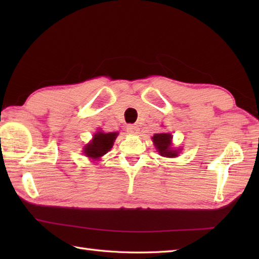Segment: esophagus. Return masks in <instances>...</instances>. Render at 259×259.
<instances>
[{
  "mask_svg": "<svg viewBox=\"0 0 259 259\" xmlns=\"http://www.w3.org/2000/svg\"><path fill=\"white\" fill-rule=\"evenodd\" d=\"M126 133L130 135H138L139 134V128L137 124H128L126 125Z\"/></svg>",
  "mask_w": 259,
  "mask_h": 259,
  "instance_id": "esophagus-1",
  "label": "esophagus"
}]
</instances>
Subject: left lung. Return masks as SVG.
Wrapping results in <instances>:
<instances>
[{
    "mask_svg": "<svg viewBox=\"0 0 259 259\" xmlns=\"http://www.w3.org/2000/svg\"><path fill=\"white\" fill-rule=\"evenodd\" d=\"M151 139L160 156L167 158H175L179 155V151L181 149H174L171 147L172 136L170 134H155Z\"/></svg>",
    "mask_w": 259,
    "mask_h": 259,
    "instance_id": "1",
    "label": "left lung"
}]
</instances>
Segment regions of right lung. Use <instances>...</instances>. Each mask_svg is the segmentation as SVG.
<instances>
[{"mask_svg": "<svg viewBox=\"0 0 259 259\" xmlns=\"http://www.w3.org/2000/svg\"><path fill=\"white\" fill-rule=\"evenodd\" d=\"M118 135V133L104 134L98 131L97 134L93 135L92 140L83 148V153L92 160H98L110 151Z\"/></svg>", "mask_w": 259, "mask_h": 259, "instance_id": "add662e5", "label": "right lung"}]
</instances>
